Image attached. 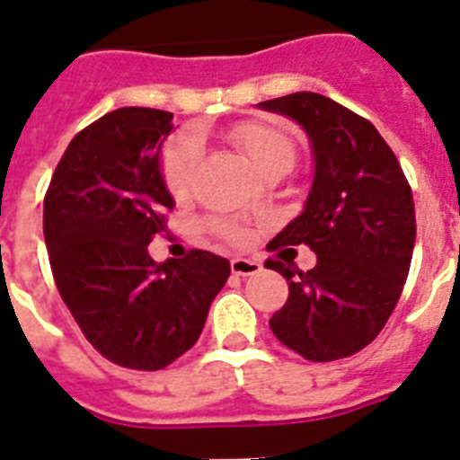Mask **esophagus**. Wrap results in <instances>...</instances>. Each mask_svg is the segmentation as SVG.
Segmentation results:
<instances>
[{"mask_svg":"<svg viewBox=\"0 0 460 460\" xmlns=\"http://www.w3.org/2000/svg\"><path fill=\"white\" fill-rule=\"evenodd\" d=\"M231 272L238 277L256 275V272H261V263L254 259H243V256H238V259H231Z\"/></svg>","mask_w":460,"mask_h":460,"instance_id":"34e87169","label":"esophagus"}]
</instances>
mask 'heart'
<instances>
[{"mask_svg":"<svg viewBox=\"0 0 460 460\" xmlns=\"http://www.w3.org/2000/svg\"><path fill=\"white\" fill-rule=\"evenodd\" d=\"M229 142L247 158V163L259 173L270 169H291L296 163V139L284 126L263 119L235 123L226 132ZM201 146L194 135H179L164 146L160 160V173L173 197H183L190 188L194 169L199 164Z\"/></svg>","mask_w":460,"mask_h":460,"instance_id":"heart-1","label":"heart"}]
</instances>
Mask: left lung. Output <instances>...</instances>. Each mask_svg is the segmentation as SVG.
Wrapping results in <instances>:
<instances>
[{
  "label": "left lung",
  "mask_w": 460,
  "mask_h": 460,
  "mask_svg": "<svg viewBox=\"0 0 460 460\" xmlns=\"http://www.w3.org/2000/svg\"><path fill=\"white\" fill-rule=\"evenodd\" d=\"M256 107L296 121L314 160L305 206L272 245L305 243L316 266L268 261L288 281L270 330L312 362L349 358L378 337L403 291L417 234L411 185L380 132L332 98L297 91Z\"/></svg>",
  "instance_id": "8db88e82"
}]
</instances>
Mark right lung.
Segmentation results:
<instances>
[{
    "mask_svg": "<svg viewBox=\"0 0 460 460\" xmlns=\"http://www.w3.org/2000/svg\"><path fill=\"white\" fill-rule=\"evenodd\" d=\"M172 111L121 107L68 144L43 201L61 300L89 343L119 367L158 371L199 339L229 261L204 250L148 254L173 197L160 173Z\"/></svg>",
    "mask_w": 460,
    "mask_h": 460,
    "instance_id": "1",
    "label": "right lung"
}]
</instances>
